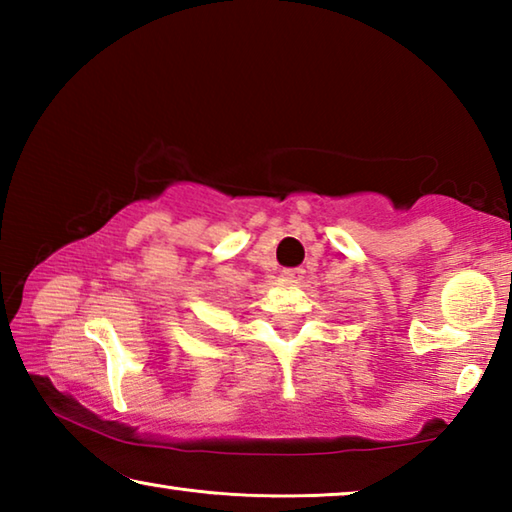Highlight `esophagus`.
<instances>
[{
  "mask_svg": "<svg viewBox=\"0 0 512 512\" xmlns=\"http://www.w3.org/2000/svg\"><path fill=\"white\" fill-rule=\"evenodd\" d=\"M282 277L287 282H302L305 280V268H284Z\"/></svg>",
  "mask_w": 512,
  "mask_h": 512,
  "instance_id": "1",
  "label": "esophagus"
}]
</instances>
